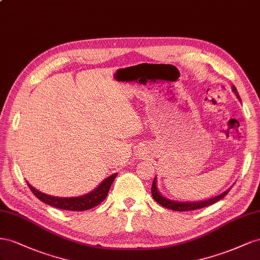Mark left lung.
I'll return each mask as SVG.
<instances>
[{
	"mask_svg": "<svg viewBox=\"0 0 260 260\" xmlns=\"http://www.w3.org/2000/svg\"><path fill=\"white\" fill-rule=\"evenodd\" d=\"M232 90L235 93L237 99L241 101L240 94H239V92H237L235 86H232ZM230 189H231V187L226 189L225 191L221 192L220 195L214 196V197L209 198V199L203 200V202H190V203L189 202H187V203L176 202V200H171V199H169V198L162 196L160 194L159 190H158V187H157V179L154 177L153 182H152V186H151V194H152V197H153L155 202L160 204L161 206L165 207V208L171 209V210H174V211H189V210H197V209H200V208H205V207H207V206H210L214 203L219 202L220 199H222L228 194Z\"/></svg>",
	"mask_w": 260,
	"mask_h": 260,
	"instance_id": "left-lung-1",
	"label": "left lung"
}]
</instances>
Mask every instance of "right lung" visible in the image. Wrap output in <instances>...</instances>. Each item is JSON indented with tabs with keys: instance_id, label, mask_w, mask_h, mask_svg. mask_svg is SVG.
<instances>
[{
	"instance_id": "add662e5",
	"label": "right lung",
	"mask_w": 260,
	"mask_h": 260,
	"mask_svg": "<svg viewBox=\"0 0 260 260\" xmlns=\"http://www.w3.org/2000/svg\"><path fill=\"white\" fill-rule=\"evenodd\" d=\"M116 173L110 175L106 180H103L101 184L97 188H94L92 191L88 192V194L79 197H54L44 194V192L39 191L32 187L30 184H28L29 188L34 192V195L40 199L44 204L50 205L52 207H55L58 209L64 210H71V211H84L91 209L93 207L101 204L103 200L106 199L108 192L110 190L111 185H112L114 179L116 177Z\"/></svg>"
}]
</instances>
